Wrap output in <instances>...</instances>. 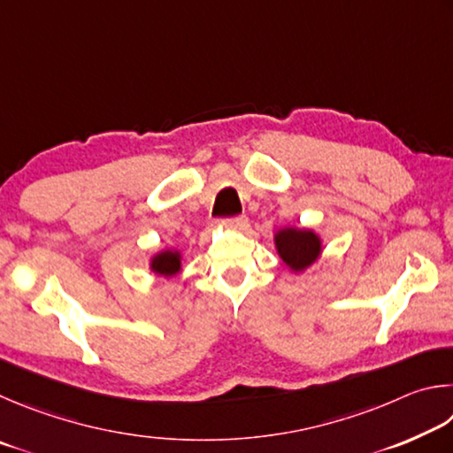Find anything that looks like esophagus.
<instances>
[{
  "label": "esophagus",
  "mask_w": 453,
  "mask_h": 453,
  "mask_svg": "<svg viewBox=\"0 0 453 453\" xmlns=\"http://www.w3.org/2000/svg\"><path fill=\"white\" fill-rule=\"evenodd\" d=\"M249 219L244 217V214H241V217H234V219H228L225 220V226L228 228V231H241V228L247 226Z\"/></svg>",
  "instance_id": "34e87169"
}]
</instances>
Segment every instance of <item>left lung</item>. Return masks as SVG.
<instances>
[{"label":"left lung","instance_id":"1","mask_svg":"<svg viewBox=\"0 0 453 453\" xmlns=\"http://www.w3.org/2000/svg\"><path fill=\"white\" fill-rule=\"evenodd\" d=\"M276 255L292 274L304 273L322 257L324 241L312 228L284 226L274 233Z\"/></svg>","mask_w":453,"mask_h":453}]
</instances>
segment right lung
<instances>
[{
    "instance_id": "add662e5",
    "label": "right lung",
    "mask_w": 453,
    "mask_h": 453,
    "mask_svg": "<svg viewBox=\"0 0 453 453\" xmlns=\"http://www.w3.org/2000/svg\"><path fill=\"white\" fill-rule=\"evenodd\" d=\"M149 271L158 279H173L182 271V252L177 249H163L149 260Z\"/></svg>"
}]
</instances>
